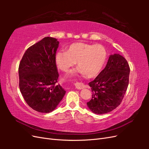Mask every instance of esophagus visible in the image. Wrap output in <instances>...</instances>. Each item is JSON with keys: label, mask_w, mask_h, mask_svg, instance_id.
<instances>
[{"label": "esophagus", "mask_w": 149, "mask_h": 149, "mask_svg": "<svg viewBox=\"0 0 149 149\" xmlns=\"http://www.w3.org/2000/svg\"><path fill=\"white\" fill-rule=\"evenodd\" d=\"M74 86L77 89H82L86 87V86L82 83H76L74 84Z\"/></svg>", "instance_id": "1"}]
</instances>
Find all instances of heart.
Here are the masks:
<instances>
[{"mask_svg": "<svg viewBox=\"0 0 149 149\" xmlns=\"http://www.w3.org/2000/svg\"><path fill=\"white\" fill-rule=\"evenodd\" d=\"M107 58V53L101 45L74 43L68 47L67 52L58 51L55 62L63 71H68L77 63V73L88 78H96L101 73ZM76 73L72 72L71 75Z\"/></svg>", "mask_w": 149, "mask_h": 149, "instance_id": "obj_1", "label": "heart"}]
</instances>
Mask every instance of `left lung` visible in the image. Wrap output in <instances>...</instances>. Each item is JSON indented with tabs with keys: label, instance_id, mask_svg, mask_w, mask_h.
I'll use <instances>...</instances> for the list:
<instances>
[{
	"label": "left lung",
	"instance_id": "obj_1",
	"mask_svg": "<svg viewBox=\"0 0 149 149\" xmlns=\"http://www.w3.org/2000/svg\"><path fill=\"white\" fill-rule=\"evenodd\" d=\"M130 68L119 54L111 55L105 68L89 83L93 95L87 102L93 113L106 114L120 105L129 85Z\"/></svg>",
	"mask_w": 149,
	"mask_h": 149
}]
</instances>
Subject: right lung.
I'll use <instances>...</instances> for the list:
<instances>
[{"mask_svg": "<svg viewBox=\"0 0 149 149\" xmlns=\"http://www.w3.org/2000/svg\"><path fill=\"white\" fill-rule=\"evenodd\" d=\"M58 45L57 39L45 37L26 49L19 64L22 96L31 108L43 113L55 109L66 93L56 84L59 76L55 62Z\"/></svg>", "mask_w": 149, "mask_h": 149, "instance_id": "add662e5", "label": "right lung"}]
</instances>
